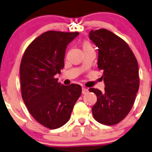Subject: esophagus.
Listing matches in <instances>:
<instances>
[{
  "mask_svg": "<svg viewBox=\"0 0 152 152\" xmlns=\"http://www.w3.org/2000/svg\"><path fill=\"white\" fill-rule=\"evenodd\" d=\"M88 92H89V90H88L86 88H85V87H83V88H82V93H83V94H86Z\"/></svg>",
  "mask_w": 152,
  "mask_h": 152,
  "instance_id": "esophagus-1",
  "label": "esophagus"
}]
</instances>
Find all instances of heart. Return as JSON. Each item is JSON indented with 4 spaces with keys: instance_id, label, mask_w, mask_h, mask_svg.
<instances>
[{
    "instance_id": "1",
    "label": "heart",
    "mask_w": 152,
    "mask_h": 152,
    "mask_svg": "<svg viewBox=\"0 0 152 152\" xmlns=\"http://www.w3.org/2000/svg\"><path fill=\"white\" fill-rule=\"evenodd\" d=\"M81 46H82V49H83V52L84 51L92 50H93V49H92V45H91V43L88 41H83V43H82Z\"/></svg>"
}]
</instances>
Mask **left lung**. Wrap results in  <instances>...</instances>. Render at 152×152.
Returning <instances> with one entry per match:
<instances>
[{
    "label": "left lung",
    "mask_w": 152,
    "mask_h": 152,
    "mask_svg": "<svg viewBox=\"0 0 152 152\" xmlns=\"http://www.w3.org/2000/svg\"><path fill=\"white\" fill-rule=\"evenodd\" d=\"M89 39L98 47V68L103 71L105 90L91 88L97 96L92 108L95 119L113 125L129 114L139 88L138 64L129 45L105 29L93 30Z\"/></svg>",
    "instance_id": "8db88e82"
}]
</instances>
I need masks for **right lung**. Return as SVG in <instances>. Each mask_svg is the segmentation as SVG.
Here are the masks:
<instances>
[{"instance_id": "obj_1", "label": "right lung", "mask_w": 152, "mask_h": 152, "mask_svg": "<svg viewBox=\"0 0 152 152\" xmlns=\"http://www.w3.org/2000/svg\"><path fill=\"white\" fill-rule=\"evenodd\" d=\"M79 35L50 30L25 50L20 66L21 93L29 113L45 127L56 129L70 118L81 95L77 84L64 86L54 76L64 67L67 45Z\"/></svg>"}]
</instances>
